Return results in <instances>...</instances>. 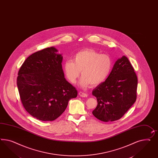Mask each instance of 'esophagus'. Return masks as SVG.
I'll return each mask as SVG.
<instances>
[{
  "instance_id": "esophagus-1",
  "label": "esophagus",
  "mask_w": 158,
  "mask_h": 158,
  "mask_svg": "<svg viewBox=\"0 0 158 158\" xmlns=\"http://www.w3.org/2000/svg\"><path fill=\"white\" fill-rule=\"evenodd\" d=\"M79 95H80L81 97H82V98H85V97L88 96V95H87L86 94L84 93V92H79Z\"/></svg>"
}]
</instances>
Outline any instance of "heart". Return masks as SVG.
<instances>
[{
	"instance_id": "1",
	"label": "heart",
	"mask_w": 158,
	"mask_h": 158,
	"mask_svg": "<svg viewBox=\"0 0 158 158\" xmlns=\"http://www.w3.org/2000/svg\"><path fill=\"white\" fill-rule=\"evenodd\" d=\"M113 59L107 54H100L92 49L82 50L74 55L72 60L63 64V71L72 84L81 77L80 84L83 87L95 86L102 83L113 68Z\"/></svg>"
}]
</instances>
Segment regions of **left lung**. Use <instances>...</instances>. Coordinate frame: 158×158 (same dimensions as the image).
I'll return each mask as SVG.
<instances>
[{"label": "left lung", "instance_id": "8db88e82", "mask_svg": "<svg viewBox=\"0 0 158 158\" xmlns=\"http://www.w3.org/2000/svg\"><path fill=\"white\" fill-rule=\"evenodd\" d=\"M137 77L125 56L117 59L107 78L92 91L98 105L92 111L103 122L118 120L135 103Z\"/></svg>", "mask_w": 158, "mask_h": 158}]
</instances>
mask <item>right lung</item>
Instances as JSON below:
<instances>
[{
    "instance_id": "add662e5",
    "label": "right lung",
    "mask_w": 158,
    "mask_h": 158,
    "mask_svg": "<svg viewBox=\"0 0 158 158\" xmlns=\"http://www.w3.org/2000/svg\"><path fill=\"white\" fill-rule=\"evenodd\" d=\"M54 47L39 51L25 60L18 72L17 84L23 106L43 121L56 119L69 101L77 96L75 87L66 80L63 57Z\"/></svg>"
}]
</instances>
